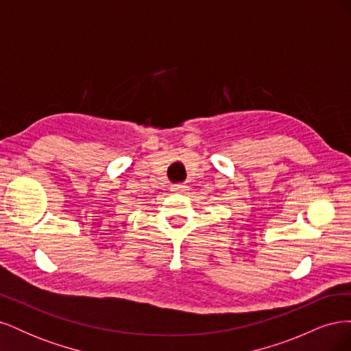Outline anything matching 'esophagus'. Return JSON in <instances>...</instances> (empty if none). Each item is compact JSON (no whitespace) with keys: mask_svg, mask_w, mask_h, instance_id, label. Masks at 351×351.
Masks as SVG:
<instances>
[{"mask_svg":"<svg viewBox=\"0 0 351 351\" xmlns=\"http://www.w3.org/2000/svg\"><path fill=\"white\" fill-rule=\"evenodd\" d=\"M171 190L176 193H184L186 190H189V187L186 184H176V186H171Z\"/></svg>","mask_w":351,"mask_h":351,"instance_id":"obj_1","label":"esophagus"}]
</instances>
